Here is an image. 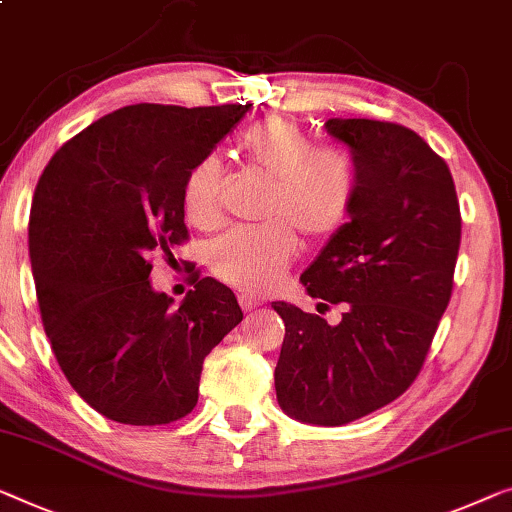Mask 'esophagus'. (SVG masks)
I'll return each mask as SVG.
<instances>
[{
	"label": "esophagus",
	"instance_id": "esophagus-1",
	"mask_svg": "<svg viewBox=\"0 0 512 512\" xmlns=\"http://www.w3.org/2000/svg\"><path fill=\"white\" fill-rule=\"evenodd\" d=\"M239 305H241V310H243V312H250V310H255V308H259V305H262V301H259V299H255V296L241 294V296H239Z\"/></svg>",
	"mask_w": 512,
	"mask_h": 512
}]
</instances>
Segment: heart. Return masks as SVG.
<instances>
[{"label":"heart","instance_id":"b5f03b06","mask_svg":"<svg viewBox=\"0 0 512 512\" xmlns=\"http://www.w3.org/2000/svg\"><path fill=\"white\" fill-rule=\"evenodd\" d=\"M239 154L257 177L271 181L264 204L269 225L232 230L209 246L216 276L243 292H266L287 271L299 233L308 243H326L352 218L361 167L345 144H317L315 135L285 114L250 126L239 140ZM223 163L216 156L190 167L181 188L188 223L213 230L223 223Z\"/></svg>","mask_w":512,"mask_h":512}]
</instances>
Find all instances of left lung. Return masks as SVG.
I'll return each instance as SVG.
<instances>
[{
    "instance_id": "8db88e82",
    "label": "left lung",
    "mask_w": 512,
    "mask_h": 512,
    "mask_svg": "<svg viewBox=\"0 0 512 512\" xmlns=\"http://www.w3.org/2000/svg\"><path fill=\"white\" fill-rule=\"evenodd\" d=\"M361 167L352 218L301 280L312 299L345 303L329 326L287 303L276 393L289 416L345 425L386 407L421 372L453 294L462 216L446 160L393 121L329 119ZM322 303V305H326Z\"/></svg>"
}]
</instances>
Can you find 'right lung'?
Returning a JSON list of instances; mask_svg holds the SVG:
<instances>
[{"instance_id": "right-lung-1", "label": "right lung", "mask_w": 512, "mask_h": 512, "mask_svg": "<svg viewBox=\"0 0 512 512\" xmlns=\"http://www.w3.org/2000/svg\"><path fill=\"white\" fill-rule=\"evenodd\" d=\"M250 108L126 105L61 144L36 183L29 257L43 329L68 384L110 421L188 416L204 358L243 319L232 289L200 271L179 308L149 273L190 236L188 170Z\"/></svg>"}]
</instances>
